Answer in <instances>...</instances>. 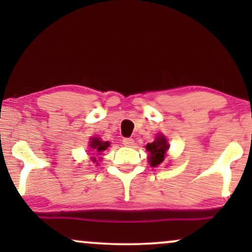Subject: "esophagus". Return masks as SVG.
<instances>
[{
  "label": "esophagus",
  "instance_id": "obj_1",
  "mask_svg": "<svg viewBox=\"0 0 252 252\" xmlns=\"http://www.w3.org/2000/svg\"><path fill=\"white\" fill-rule=\"evenodd\" d=\"M123 144L126 147H132V146H134V140H132L131 137L123 138Z\"/></svg>",
  "mask_w": 252,
  "mask_h": 252
}]
</instances>
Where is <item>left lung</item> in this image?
<instances>
[{
  "instance_id": "left-lung-1",
  "label": "left lung",
  "mask_w": 252,
  "mask_h": 252,
  "mask_svg": "<svg viewBox=\"0 0 252 252\" xmlns=\"http://www.w3.org/2000/svg\"><path fill=\"white\" fill-rule=\"evenodd\" d=\"M169 148V146L167 144L166 137L162 135L158 136L155 138L154 142L147 143L146 149L149 152V162L150 166L156 167L158 164H160L164 160V155H166L167 149Z\"/></svg>"
}]
</instances>
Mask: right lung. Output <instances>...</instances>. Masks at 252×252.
I'll list each match as a JSON object with an SVG mask.
<instances>
[{
	"label": "right lung",
	"mask_w": 252,
	"mask_h": 252,
	"mask_svg": "<svg viewBox=\"0 0 252 252\" xmlns=\"http://www.w3.org/2000/svg\"><path fill=\"white\" fill-rule=\"evenodd\" d=\"M110 146L109 142H104V141H100L99 138H92L91 142H90V147H91L92 152H94V155H102V153L104 150H106V148ZM94 161L96 162V158H94Z\"/></svg>",
	"instance_id": "1"
}]
</instances>
